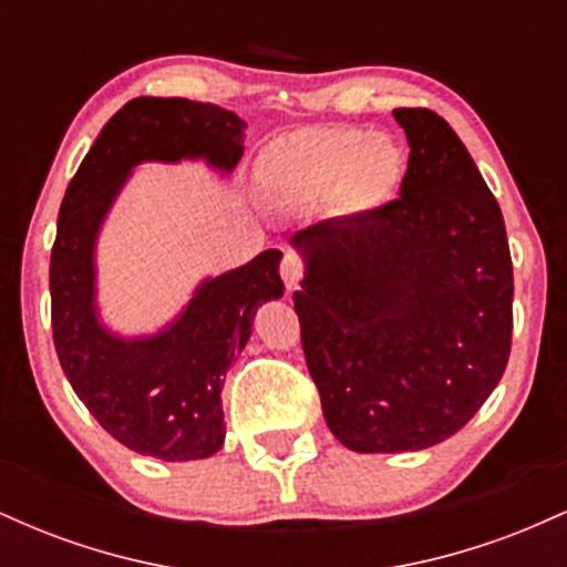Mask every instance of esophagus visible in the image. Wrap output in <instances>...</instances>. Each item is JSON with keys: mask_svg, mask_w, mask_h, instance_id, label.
<instances>
[{"mask_svg": "<svg viewBox=\"0 0 567 567\" xmlns=\"http://www.w3.org/2000/svg\"><path fill=\"white\" fill-rule=\"evenodd\" d=\"M279 275H282V282L288 285V290H296L303 277V261L296 256V252H285L282 266H279Z\"/></svg>", "mask_w": 567, "mask_h": 567, "instance_id": "esophagus-1", "label": "esophagus"}]
</instances>
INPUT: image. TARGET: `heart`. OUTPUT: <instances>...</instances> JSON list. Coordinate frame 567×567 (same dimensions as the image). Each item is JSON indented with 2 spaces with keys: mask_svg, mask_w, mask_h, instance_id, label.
<instances>
[{
  "mask_svg": "<svg viewBox=\"0 0 567 567\" xmlns=\"http://www.w3.org/2000/svg\"><path fill=\"white\" fill-rule=\"evenodd\" d=\"M264 186L288 205H317L333 197L347 213L379 210L405 175L400 146L357 127H301L264 148Z\"/></svg>",
  "mask_w": 567,
  "mask_h": 567,
  "instance_id": "1",
  "label": "heart"
}]
</instances>
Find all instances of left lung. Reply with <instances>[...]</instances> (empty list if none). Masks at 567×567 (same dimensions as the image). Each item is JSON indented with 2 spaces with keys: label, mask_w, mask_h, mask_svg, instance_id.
<instances>
[{
  "label": "left lung",
  "mask_w": 567,
  "mask_h": 567,
  "mask_svg": "<svg viewBox=\"0 0 567 567\" xmlns=\"http://www.w3.org/2000/svg\"><path fill=\"white\" fill-rule=\"evenodd\" d=\"M410 159L400 199L296 231L292 292L328 429L357 453L453 437L504 375L512 258L504 216L458 135L394 109Z\"/></svg>",
  "instance_id": "left-lung-1"
}]
</instances>
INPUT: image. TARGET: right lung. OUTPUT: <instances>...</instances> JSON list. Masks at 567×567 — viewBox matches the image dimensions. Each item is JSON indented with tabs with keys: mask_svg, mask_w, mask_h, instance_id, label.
Listing matches in <instances>:
<instances>
[{
	"mask_svg": "<svg viewBox=\"0 0 567 567\" xmlns=\"http://www.w3.org/2000/svg\"><path fill=\"white\" fill-rule=\"evenodd\" d=\"M245 120L216 103L135 97L101 130L66 188L50 258L53 338L63 373L93 419L141 455L197 461L224 445L226 370L256 311L282 298V252L205 277L154 333L122 336L97 306V237L143 162H205L229 175L245 152Z\"/></svg>",
	"mask_w": 567,
	"mask_h": 567,
	"instance_id": "obj_1",
	"label": "right lung"
}]
</instances>
